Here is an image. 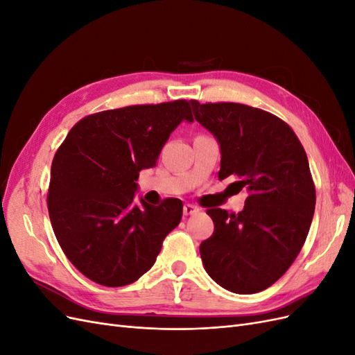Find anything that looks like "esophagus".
Instances as JSON below:
<instances>
[{
	"instance_id": "1",
	"label": "esophagus",
	"mask_w": 355,
	"mask_h": 355,
	"mask_svg": "<svg viewBox=\"0 0 355 355\" xmlns=\"http://www.w3.org/2000/svg\"><path fill=\"white\" fill-rule=\"evenodd\" d=\"M198 211H200V209L197 206H194V204H185V206H184L185 216H191V214H196Z\"/></svg>"
}]
</instances>
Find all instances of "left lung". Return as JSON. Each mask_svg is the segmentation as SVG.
Masks as SVG:
<instances>
[{
    "mask_svg": "<svg viewBox=\"0 0 355 355\" xmlns=\"http://www.w3.org/2000/svg\"><path fill=\"white\" fill-rule=\"evenodd\" d=\"M191 103L219 142V179L237 178V189L249 192L239 214L207 210L214 231L200 245L202 265L230 292H262L293 263L313 222L315 187L305 149L270 112L232 102Z\"/></svg>",
    "mask_w": 355,
    "mask_h": 355,
    "instance_id": "obj_1",
    "label": "left lung"
}]
</instances>
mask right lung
I'll list each match as a JSON object with an SVG mask.
<instances>
[{"mask_svg":"<svg viewBox=\"0 0 355 355\" xmlns=\"http://www.w3.org/2000/svg\"><path fill=\"white\" fill-rule=\"evenodd\" d=\"M194 121L188 101L133 105L84 116L59 146L47 196L53 231L92 282L120 287L151 270L182 201L133 202L142 168L154 167L170 133Z\"/></svg>","mask_w":355,"mask_h":355,"instance_id":"add662e5","label":"right lung"}]
</instances>
